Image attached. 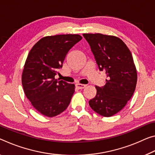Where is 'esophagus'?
Listing matches in <instances>:
<instances>
[{"label": "esophagus", "instance_id": "1", "mask_svg": "<svg viewBox=\"0 0 155 155\" xmlns=\"http://www.w3.org/2000/svg\"><path fill=\"white\" fill-rule=\"evenodd\" d=\"M75 85H76V87L78 88V89H83V88H85V87H86V85L80 84V83H77Z\"/></svg>", "mask_w": 155, "mask_h": 155}]
</instances>
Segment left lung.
I'll return each instance as SVG.
<instances>
[{"instance_id": "obj_1", "label": "left lung", "mask_w": 155, "mask_h": 155, "mask_svg": "<svg viewBox=\"0 0 155 155\" xmlns=\"http://www.w3.org/2000/svg\"><path fill=\"white\" fill-rule=\"evenodd\" d=\"M100 71L107 75L105 85H96L97 94L89 101L95 112L109 117L126 106L134 94L137 74L133 58L119 38L101 34H83Z\"/></svg>"}]
</instances>
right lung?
Masks as SVG:
<instances>
[{"label": "right lung", "mask_w": 155, "mask_h": 155, "mask_svg": "<svg viewBox=\"0 0 155 155\" xmlns=\"http://www.w3.org/2000/svg\"><path fill=\"white\" fill-rule=\"evenodd\" d=\"M78 34L46 36L29 52L22 74L25 94L41 114L53 117L68 107L74 85L55 79L71 48L81 40Z\"/></svg>", "instance_id": "1"}]
</instances>
